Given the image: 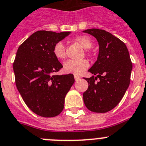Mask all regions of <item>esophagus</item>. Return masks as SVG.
Segmentation results:
<instances>
[{"mask_svg": "<svg viewBox=\"0 0 146 146\" xmlns=\"http://www.w3.org/2000/svg\"><path fill=\"white\" fill-rule=\"evenodd\" d=\"M74 78H75V80H76V81H78V80H79L80 78H80V76H76V75H74Z\"/></svg>", "mask_w": 146, "mask_h": 146, "instance_id": "obj_1", "label": "esophagus"}]
</instances>
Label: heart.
I'll return each mask as SVG.
<instances>
[{
    "instance_id": "1",
    "label": "heart",
    "mask_w": 146,
    "mask_h": 146,
    "mask_svg": "<svg viewBox=\"0 0 146 146\" xmlns=\"http://www.w3.org/2000/svg\"><path fill=\"white\" fill-rule=\"evenodd\" d=\"M75 42H78L80 45L84 49H86V52L88 54H90V51L88 49L91 48L93 45L92 39L85 35L76 36L74 39ZM53 54L54 57L58 60H64L66 58V52H65V47L62 42H57L53 47ZM88 62L86 60H70L64 63L63 70L66 73H72V74L79 76L85 70L88 68Z\"/></svg>"
}]
</instances>
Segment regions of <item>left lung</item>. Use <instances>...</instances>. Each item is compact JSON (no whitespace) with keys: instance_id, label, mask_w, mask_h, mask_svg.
<instances>
[{"instance_id":"left-lung-1","label":"left lung","mask_w":146,"mask_h":146,"mask_svg":"<svg viewBox=\"0 0 146 146\" xmlns=\"http://www.w3.org/2000/svg\"><path fill=\"white\" fill-rule=\"evenodd\" d=\"M83 32L94 36L99 46L97 60L88 70L93 76L84 78L89 84L83 94L84 104L93 112H107L119 104L129 87L133 63L125 43L111 33L98 29Z\"/></svg>"}]
</instances>
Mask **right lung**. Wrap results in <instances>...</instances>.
<instances>
[{
	"label": "right lung",
	"mask_w": 146,
	"mask_h": 146,
	"mask_svg": "<svg viewBox=\"0 0 146 146\" xmlns=\"http://www.w3.org/2000/svg\"><path fill=\"white\" fill-rule=\"evenodd\" d=\"M70 34L38 31L16 52L13 71L17 89L27 107L41 117H52L62 111L65 96L75 81L73 74H53L62 68L53 47Z\"/></svg>",
	"instance_id": "obj_1"
}]
</instances>
